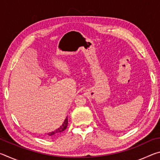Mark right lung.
I'll return each mask as SVG.
<instances>
[{"label":"right lung","mask_w":160,"mask_h":160,"mask_svg":"<svg viewBox=\"0 0 160 160\" xmlns=\"http://www.w3.org/2000/svg\"><path fill=\"white\" fill-rule=\"evenodd\" d=\"M67 126H68V117L66 118V119H65V121H63V124H62V125L60 127H59L58 128L56 129V131H52V132H48V136H52V135H53L58 134V133H59V132H63L67 128Z\"/></svg>","instance_id":"right-lung-1"}]
</instances>
